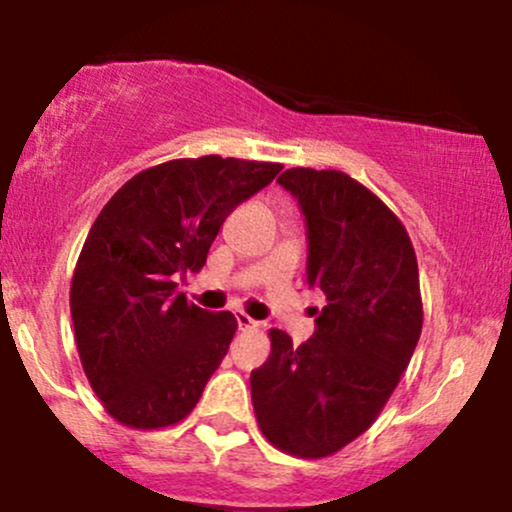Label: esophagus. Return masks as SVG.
<instances>
[{"instance_id":"obj_1","label":"esophagus","mask_w":512,"mask_h":512,"mask_svg":"<svg viewBox=\"0 0 512 512\" xmlns=\"http://www.w3.org/2000/svg\"><path fill=\"white\" fill-rule=\"evenodd\" d=\"M236 322H238L240 330H257V325H260V322H255L250 315H245V313H236Z\"/></svg>"}]
</instances>
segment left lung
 I'll list each match as a JSON object with an SVG mask.
<instances>
[{
  "label": "left lung",
  "mask_w": 512,
  "mask_h": 512,
  "mask_svg": "<svg viewBox=\"0 0 512 512\" xmlns=\"http://www.w3.org/2000/svg\"><path fill=\"white\" fill-rule=\"evenodd\" d=\"M308 223V284L325 293L301 346L269 330L272 354L250 373L262 436L293 457H330L366 433L407 370L424 325L407 228L342 170L279 175Z\"/></svg>",
  "instance_id": "8db88e82"
}]
</instances>
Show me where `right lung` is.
I'll return each instance as SVG.
<instances>
[{
	"instance_id": "add662e5",
	"label": "right lung",
	"mask_w": 512,
	"mask_h": 512,
	"mask_svg": "<svg viewBox=\"0 0 512 512\" xmlns=\"http://www.w3.org/2000/svg\"><path fill=\"white\" fill-rule=\"evenodd\" d=\"M281 168L175 158L127 180L93 221L69 308L88 383L122 426L156 431L195 409L238 322L187 303L175 281L204 267L226 216Z\"/></svg>"
}]
</instances>
